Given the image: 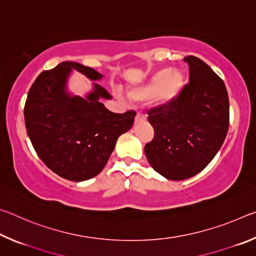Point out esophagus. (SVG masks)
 Returning <instances> with one entry per match:
<instances>
[{"mask_svg":"<svg viewBox=\"0 0 256 256\" xmlns=\"http://www.w3.org/2000/svg\"><path fill=\"white\" fill-rule=\"evenodd\" d=\"M146 120V116L142 114V112H138L136 115V122H140V120Z\"/></svg>","mask_w":256,"mask_h":256,"instance_id":"34e87169","label":"esophagus"}]
</instances>
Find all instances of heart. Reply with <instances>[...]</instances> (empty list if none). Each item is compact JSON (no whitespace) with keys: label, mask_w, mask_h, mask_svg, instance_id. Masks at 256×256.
Returning a JSON list of instances; mask_svg holds the SVG:
<instances>
[{"label":"heart","mask_w":256,"mask_h":256,"mask_svg":"<svg viewBox=\"0 0 256 256\" xmlns=\"http://www.w3.org/2000/svg\"><path fill=\"white\" fill-rule=\"evenodd\" d=\"M185 84L184 73L180 70L172 71V68L159 70L146 84L136 86L128 92L134 100L154 99L159 104L167 105L180 96Z\"/></svg>","instance_id":"b5f03b06"}]
</instances>
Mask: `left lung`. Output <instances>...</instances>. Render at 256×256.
<instances>
[{
    "label": "left lung",
    "instance_id": "obj_1",
    "mask_svg": "<svg viewBox=\"0 0 256 256\" xmlns=\"http://www.w3.org/2000/svg\"><path fill=\"white\" fill-rule=\"evenodd\" d=\"M184 60L190 84L174 102L148 112L154 136L144 146L146 157L172 180L204 170L222 148L229 126V99L222 78L196 56Z\"/></svg>",
    "mask_w": 256,
    "mask_h": 256
}]
</instances>
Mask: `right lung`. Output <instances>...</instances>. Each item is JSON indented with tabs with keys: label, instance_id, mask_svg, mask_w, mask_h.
<instances>
[{
	"label": "right lung",
	"instance_id": "right-lung-1",
	"mask_svg": "<svg viewBox=\"0 0 256 256\" xmlns=\"http://www.w3.org/2000/svg\"><path fill=\"white\" fill-rule=\"evenodd\" d=\"M72 68L90 80L102 76L92 68L68 60L42 71L29 89L24 114L38 157L58 176L81 182L102 170L118 136L132 128L136 112L108 110L99 98L112 96L97 84L86 98L71 97L66 86Z\"/></svg>",
	"mask_w": 256,
	"mask_h": 256
}]
</instances>
